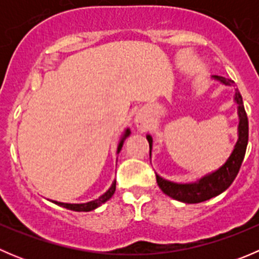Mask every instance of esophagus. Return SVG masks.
I'll list each match as a JSON object with an SVG mask.
<instances>
[{
	"instance_id": "1",
	"label": "esophagus",
	"mask_w": 259,
	"mask_h": 259,
	"mask_svg": "<svg viewBox=\"0 0 259 259\" xmlns=\"http://www.w3.org/2000/svg\"><path fill=\"white\" fill-rule=\"evenodd\" d=\"M135 121H137L138 126H139V127H143V126H144V125H145V120L143 119V117L140 116V115H138L137 119H135Z\"/></svg>"
}]
</instances>
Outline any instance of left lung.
Returning a JSON list of instances; mask_svg holds the SVG:
<instances>
[{"label": "left lung", "instance_id": "left-lung-1", "mask_svg": "<svg viewBox=\"0 0 259 259\" xmlns=\"http://www.w3.org/2000/svg\"><path fill=\"white\" fill-rule=\"evenodd\" d=\"M211 77L214 80L221 81L224 85H234V81L231 79H226L223 76H215V75ZM234 101L238 105V140H237L233 151L229 155V158L227 159L226 163L221 168L217 169V170L211 171V173L198 179L197 182L187 183V184L169 182V180L163 179L156 174V183H158L159 188L163 190L164 194L169 195L170 198L179 200V202L194 204V203H202L210 199V198L217 197V195H219L231 187V184L236 179L237 174H238L239 169H241L242 161L244 159L245 149H247L248 144V117L247 114H245L242 96L239 94L238 89L236 90ZM146 139L149 142L151 153L153 139H151L150 135H146Z\"/></svg>", "mask_w": 259, "mask_h": 259}]
</instances>
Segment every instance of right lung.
<instances>
[{"label": "right lung", "mask_w": 259, "mask_h": 259, "mask_svg": "<svg viewBox=\"0 0 259 259\" xmlns=\"http://www.w3.org/2000/svg\"><path fill=\"white\" fill-rule=\"evenodd\" d=\"M129 135H130V130L126 129V130H125L124 135H122V138H121V139H120L119 145H117V153H119V151L121 150L122 144H124V140L126 139V138L129 137ZM115 188H116V182H113L111 187L109 188V189L106 190V192L104 193V194L101 195V197H99L98 199L91 200V202H88V203H81V204H70V203H61V202H56V200H52V203H55V204L60 205V207H64V208H66V209H70V210L90 211V210L96 209V208L100 207L101 204H104V203H105L106 200L110 199V198L113 197L114 193H115Z\"/></svg>", "instance_id": "add662e5"}]
</instances>
